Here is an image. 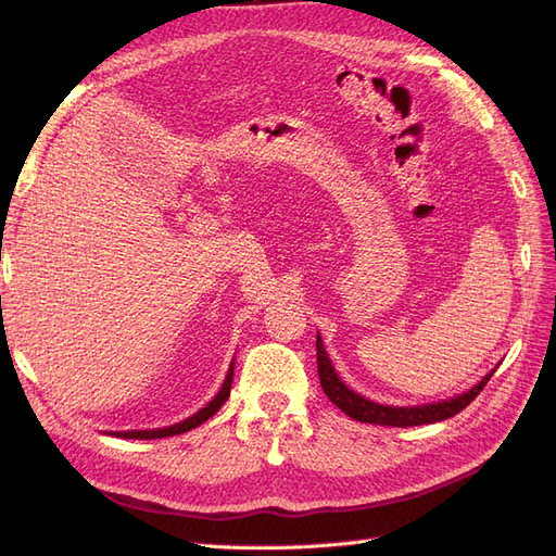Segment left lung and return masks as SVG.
<instances>
[{"mask_svg": "<svg viewBox=\"0 0 556 556\" xmlns=\"http://www.w3.org/2000/svg\"><path fill=\"white\" fill-rule=\"evenodd\" d=\"M496 371V368H494ZM486 374L478 384L470 387L468 392L452 396L447 401L439 403H427V406H410V408H401V406H382V403L368 401L362 394L352 392L350 387L339 378L336 368L331 366V359L325 352L323 339L317 336V374H319V384H323L325 394L333 406H339L348 417L357 419V422L366 425H382V427H419V425H433V422H443L447 417H454L462 413L470 401H473L482 390L484 384L490 382L492 374Z\"/></svg>", "mask_w": 556, "mask_h": 556, "instance_id": "1", "label": "left lung"}]
</instances>
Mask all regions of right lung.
Wrapping results in <instances>:
<instances>
[{
  "instance_id": "obj_1",
  "label": "right lung",
  "mask_w": 556,
  "mask_h": 556,
  "mask_svg": "<svg viewBox=\"0 0 556 556\" xmlns=\"http://www.w3.org/2000/svg\"><path fill=\"white\" fill-rule=\"evenodd\" d=\"M231 380H233V362L229 366L227 371V378L220 387V392L215 394V399L211 403H206L204 408H201L199 413H194L192 417L182 419V422L174 425V427H164V429H143V431H111L113 435H117V439H134V441H153V439H164V435H178V433H185L190 431L194 427H199L201 422H206L208 417H213L217 410H220L223 403L227 401L229 396V390H231Z\"/></svg>"
}]
</instances>
